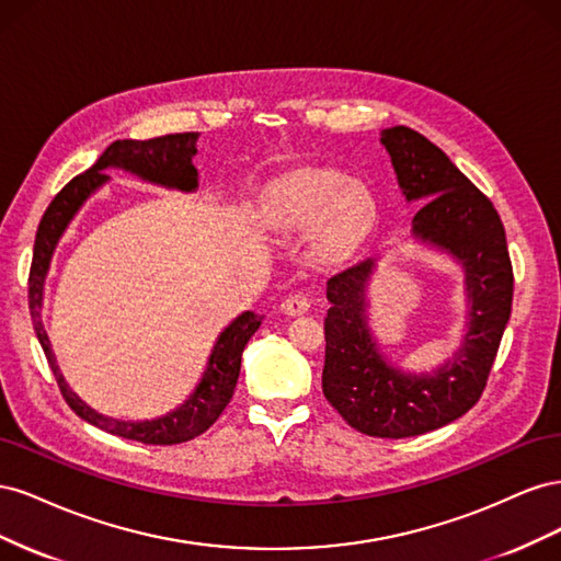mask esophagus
I'll return each mask as SVG.
<instances>
[{"label": "esophagus", "instance_id": "34e87169", "mask_svg": "<svg viewBox=\"0 0 561 561\" xmlns=\"http://www.w3.org/2000/svg\"><path fill=\"white\" fill-rule=\"evenodd\" d=\"M309 309H311V299H309V295H304V293L290 295L280 304V311L287 313V316H301V313H307Z\"/></svg>", "mask_w": 561, "mask_h": 561}]
</instances>
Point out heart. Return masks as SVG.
<instances>
[{
    "mask_svg": "<svg viewBox=\"0 0 561 561\" xmlns=\"http://www.w3.org/2000/svg\"><path fill=\"white\" fill-rule=\"evenodd\" d=\"M268 222L280 231L316 227V248L325 257H344L375 225L377 203L363 182L332 168H299L266 192Z\"/></svg>",
    "mask_w": 561,
    "mask_h": 561,
    "instance_id": "obj_1",
    "label": "heart"
}]
</instances>
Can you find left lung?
Masks as SVG:
<instances>
[{"instance_id":"left-lung-1","label":"left lung","mask_w":561,"mask_h":561,"mask_svg":"<svg viewBox=\"0 0 561 561\" xmlns=\"http://www.w3.org/2000/svg\"><path fill=\"white\" fill-rule=\"evenodd\" d=\"M381 145L407 201H426L412 219L416 241L461 264L468 322L454 358L433 375H412L386 360L367 325L375 260L353 264L328 280L322 393L351 428L371 437H414L463 416L480 400L513 309V264L501 217L421 133L393 126Z\"/></svg>"}]
</instances>
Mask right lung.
Returning a JSON list of instances; mask_svg holds the SVG:
<instances>
[{
    "instance_id": "add662e5",
    "label": "right lung",
    "mask_w": 561,
    "mask_h": 561,
    "mask_svg": "<svg viewBox=\"0 0 561 561\" xmlns=\"http://www.w3.org/2000/svg\"><path fill=\"white\" fill-rule=\"evenodd\" d=\"M196 140L198 133H175V135H161V138L151 140H116L112 142L103 157H100L87 173L77 175L67 182L62 190L50 201L46 208L37 239H35V254H32L30 266V313L35 322V332L39 344L46 353V360L54 369L56 381L65 402L72 407V412L89 421L91 426L103 428L116 437L135 439L142 445H180L190 443V439L206 433L213 423L225 412L229 404L236 381H239L241 371V355L250 336L260 330L262 318L252 311L241 313L225 332L217 336V344L208 358V367L203 371V379L198 381L196 390L184 400L178 410L168 412L165 416L151 419V421H122L105 414H98L95 410L83 402L75 390L67 386L65 377L56 365V355L50 351L48 334L42 322V301H44V280L50 266L54 250L65 233L67 225L79 213L95 190H100L110 178L107 168H124V171L138 175L147 182H154L168 190L180 192H194L198 186V171L194 168L192 159L196 157Z\"/></svg>"
}]
</instances>
